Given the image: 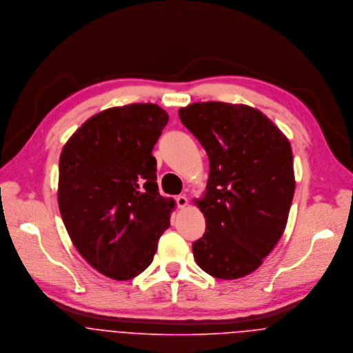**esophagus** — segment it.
I'll list each match as a JSON object with an SVG mask.
<instances>
[{
  "label": "esophagus",
  "instance_id": "obj_1",
  "mask_svg": "<svg viewBox=\"0 0 353 353\" xmlns=\"http://www.w3.org/2000/svg\"><path fill=\"white\" fill-rule=\"evenodd\" d=\"M188 203H189V200H188L186 196H178V197H176V205H178V208L183 209V208L188 206Z\"/></svg>",
  "mask_w": 353,
  "mask_h": 353
}]
</instances>
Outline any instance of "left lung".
<instances>
[{"label":"left lung","mask_w":353,"mask_h":353,"mask_svg":"<svg viewBox=\"0 0 353 353\" xmlns=\"http://www.w3.org/2000/svg\"><path fill=\"white\" fill-rule=\"evenodd\" d=\"M209 159L203 197L206 230L193 243L208 274H250L280 241L295 193L292 150L283 132L246 104L202 101L178 111Z\"/></svg>","instance_id":"obj_1"}]
</instances>
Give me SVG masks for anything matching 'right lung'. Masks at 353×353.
I'll list each match as a JSON object with an SVG mask.
<instances>
[{
	"label": "right lung",
	"mask_w": 353,
	"mask_h": 353,
	"mask_svg": "<svg viewBox=\"0 0 353 353\" xmlns=\"http://www.w3.org/2000/svg\"><path fill=\"white\" fill-rule=\"evenodd\" d=\"M168 122L157 104L101 111L68 140L59 157L58 205L83 258L125 281L151 265L175 206L159 194L152 150Z\"/></svg>",
	"instance_id": "obj_1"
}]
</instances>
